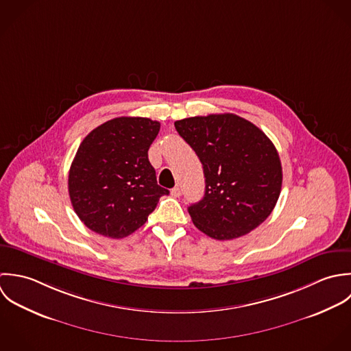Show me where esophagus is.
<instances>
[{"label":"esophagus","instance_id":"esophagus-1","mask_svg":"<svg viewBox=\"0 0 351 351\" xmlns=\"http://www.w3.org/2000/svg\"><path fill=\"white\" fill-rule=\"evenodd\" d=\"M171 195H172L173 198H179V197L182 195V190H180L179 187H175V189L171 190Z\"/></svg>","mask_w":351,"mask_h":351}]
</instances>
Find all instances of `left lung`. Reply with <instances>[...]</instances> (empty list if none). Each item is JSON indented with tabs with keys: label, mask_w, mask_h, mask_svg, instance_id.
Segmentation results:
<instances>
[{
	"label": "left lung",
	"mask_w": 351,
	"mask_h": 351,
	"mask_svg": "<svg viewBox=\"0 0 351 351\" xmlns=\"http://www.w3.org/2000/svg\"><path fill=\"white\" fill-rule=\"evenodd\" d=\"M175 128L204 165L205 195L189 206L194 225L215 240L258 228L280 198L282 167L274 143L234 114L186 118Z\"/></svg>",
	"instance_id": "8db88e82"
}]
</instances>
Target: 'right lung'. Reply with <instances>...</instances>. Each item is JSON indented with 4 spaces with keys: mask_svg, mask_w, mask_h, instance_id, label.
<instances>
[{
    "mask_svg": "<svg viewBox=\"0 0 351 351\" xmlns=\"http://www.w3.org/2000/svg\"><path fill=\"white\" fill-rule=\"evenodd\" d=\"M160 122L121 117L93 129L77 149L69 171V197L90 230L123 239L141 228L169 191L157 184L147 150Z\"/></svg>",
    "mask_w": 351,
    "mask_h": 351,
    "instance_id": "add662e5",
    "label": "right lung"
}]
</instances>
